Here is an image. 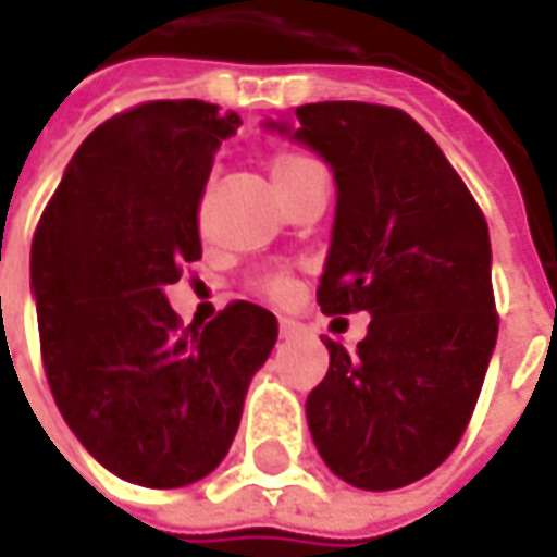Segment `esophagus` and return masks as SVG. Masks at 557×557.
<instances>
[{
    "mask_svg": "<svg viewBox=\"0 0 557 557\" xmlns=\"http://www.w3.org/2000/svg\"><path fill=\"white\" fill-rule=\"evenodd\" d=\"M278 334H282L285 341H290V337H297V325H294V322H288V319H282V325H278Z\"/></svg>",
    "mask_w": 557,
    "mask_h": 557,
    "instance_id": "obj_1",
    "label": "esophagus"
}]
</instances>
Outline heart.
<instances>
[{"label": "heart", "mask_w": 557, "mask_h": 557, "mask_svg": "<svg viewBox=\"0 0 557 557\" xmlns=\"http://www.w3.org/2000/svg\"><path fill=\"white\" fill-rule=\"evenodd\" d=\"M310 166H315V163L310 161V158H300V154H294V151H282V154H275L272 158V163H269V173H272V183L278 185V191H285L300 173H307ZM267 294L269 297H288L290 294V282L288 278H282V275H275V278H269L267 285Z\"/></svg>", "instance_id": "1"}]
</instances>
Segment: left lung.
<instances>
[{"label":"left lung","instance_id":"1","mask_svg":"<svg viewBox=\"0 0 557 557\" xmlns=\"http://www.w3.org/2000/svg\"><path fill=\"white\" fill-rule=\"evenodd\" d=\"M263 129L334 173L319 307L372 315L354 354L325 337L329 374L307 396L312 443L350 486H409L456 449L496 347L486 220L437 141L396 108L319 101Z\"/></svg>","mask_w":557,"mask_h":557}]
</instances>
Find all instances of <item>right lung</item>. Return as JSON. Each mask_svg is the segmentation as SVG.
Here are the masks:
<instances>
[{
    "label": "right lung",
    "mask_w": 557,
    "mask_h": 557,
    "mask_svg": "<svg viewBox=\"0 0 557 557\" xmlns=\"http://www.w3.org/2000/svg\"><path fill=\"white\" fill-rule=\"evenodd\" d=\"M238 114L148 101L76 148L30 247L42 362L86 453L120 481L173 490L207 478L238 431L278 322L257 304L180 329L166 285L201 260L198 207Z\"/></svg>",
    "instance_id": "1"
}]
</instances>
